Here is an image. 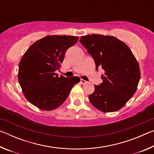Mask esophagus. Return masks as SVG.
I'll use <instances>...</instances> for the list:
<instances>
[{"mask_svg":"<svg viewBox=\"0 0 154 154\" xmlns=\"http://www.w3.org/2000/svg\"><path fill=\"white\" fill-rule=\"evenodd\" d=\"M87 83V82L85 80H83V79H81V83H82V84H85V83Z\"/></svg>","mask_w":154,"mask_h":154,"instance_id":"1","label":"esophagus"}]
</instances>
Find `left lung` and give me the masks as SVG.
<instances>
[{
  "mask_svg": "<svg viewBox=\"0 0 154 154\" xmlns=\"http://www.w3.org/2000/svg\"><path fill=\"white\" fill-rule=\"evenodd\" d=\"M80 43L94 60L96 69L101 67L103 83L94 85L89 96L92 105L99 111L109 113L119 110L134 94L140 72L136 58L123 41L113 36H82Z\"/></svg>",
  "mask_w": 154,
  "mask_h": 154,
  "instance_id": "left-lung-1",
  "label": "left lung"
}]
</instances>
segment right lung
Listing matches in <instances>:
<instances>
[{
    "label": "right lung",
    "mask_w": 154,
    "mask_h": 154,
    "mask_svg": "<svg viewBox=\"0 0 154 154\" xmlns=\"http://www.w3.org/2000/svg\"><path fill=\"white\" fill-rule=\"evenodd\" d=\"M78 39L75 36L48 35L34 43L23 55L18 81L26 98L37 108L44 111L58 108L80 82L77 76L59 77L55 72L67 49Z\"/></svg>",
    "instance_id": "1"
}]
</instances>
